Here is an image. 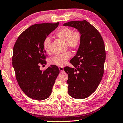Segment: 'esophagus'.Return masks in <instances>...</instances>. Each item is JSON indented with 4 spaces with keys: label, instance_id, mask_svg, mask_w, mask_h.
Listing matches in <instances>:
<instances>
[{
    "label": "esophagus",
    "instance_id": "obj_1",
    "mask_svg": "<svg viewBox=\"0 0 123 123\" xmlns=\"http://www.w3.org/2000/svg\"><path fill=\"white\" fill-rule=\"evenodd\" d=\"M59 69L60 71H61V72H63V71H64V68H63V67H59Z\"/></svg>",
    "mask_w": 123,
    "mask_h": 123
}]
</instances>
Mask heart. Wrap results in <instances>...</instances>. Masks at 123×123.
<instances>
[{
  "instance_id": "1",
  "label": "heart",
  "mask_w": 123,
  "mask_h": 123,
  "mask_svg": "<svg viewBox=\"0 0 123 123\" xmlns=\"http://www.w3.org/2000/svg\"><path fill=\"white\" fill-rule=\"evenodd\" d=\"M56 36L66 42L69 48L73 49L79 48L82 40V36L79 31H73L71 28L67 27H63L59 29L56 31ZM50 40V38L47 37L43 42V48L47 52L49 51ZM71 55L70 52H67L56 55L50 60V63L63 67L67 63L68 60L71 58Z\"/></svg>"
}]
</instances>
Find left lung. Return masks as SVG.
<instances>
[{
    "instance_id": "left-lung-1",
    "label": "left lung",
    "mask_w": 123,
    "mask_h": 123,
    "mask_svg": "<svg viewBox=\"0 0 123 123\" xmlns=\"http://www.w3.org/2000/svg\"><path fill=\"white\" fill-rule=\"evenodd\" d=\"M79 31L82 40L76 55L70 60L74 68L66 67L68 91L76 99L90 96L99 86L104 73L106 52L103 40L95 27L86 20L70 21L63 24Z\"/></svg>"
}]
</instances>
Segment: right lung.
<instances>
[{"mask_svg":"<svg viewBox=\"0 0 123 123\" xmlns=\"http://www.w3.org/2000/svg\"><path fill=\"white\" fill-rule=\"evenodd\" d=\"M59 24H34L18 36L14 44L12 65L15 77L22 90L33 99L48 98L60 73L55 65H50L43 72L39 68L40 64H46L47 55L43 48V40Z\"/></svg>","mask_w":123,"mask_h":123,"instance_id":"add662e5","label":"right lung"}]
</instances>
